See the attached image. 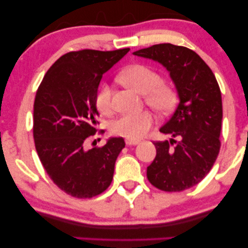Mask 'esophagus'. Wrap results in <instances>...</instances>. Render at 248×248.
Instances as JSON below:
<instances>
[{"label": "esophagus", "instance_id": "esophagus-1", "mask_svg": "<svg viewBox=\"0 0 248 248\" xmlns=\"http://www.w3.org/2000/svg\"><path fill=\"white\" fill-rule=\"evenodd\" d=\"M125 143H126V145H137L140 143V140H132V139H126V140H125Z\"/></svg>", "mask_w": 248, "mask_h": 248}]
</instances>
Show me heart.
Instances as JSON below:
<instances>
[{"label":"heart","instance_id":"heart-1","mask_svg":"<svg viewBox=\"0 0 248 248\" xmlns=\"http://www.w3.org/2000/svg\"><path fill=\"white\" fill-rule=\"evenodd\" d=\"M120 81L138 93H143V99L155 113L165 115L170 113L177 104V91L171 83L160 80L159 74L143 64H133L120 74ZM97 109L103 114L113 110L111 88L101 83L94 97ZM154 116L149 110L138 114H125L114 120L109 125L111 134L137 140L143 137L154 125Z\"/></svg>","mask_w":248,"mask_h":248}]
</instances>
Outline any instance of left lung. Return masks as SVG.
Wrapping results in <instances>:
<instances>
[{"label":"left lung","mask_w":248,"mask_h":248,"mask_svg":"<svg viewBox=\"0 0 248 248\" xmlns=\"http://www.w3.org/2000/svg\"><path fill=\"white\" fill-rule=\"evenodd\" d=\"M133 54L161 63L179 96L174 115L160 128L172 139L154 142L157 155L147 168V177L161 191H184L209 174L219 155L222 121L219 84L208 64L187 47L158 44Z\"/></svg>","instance_id":"obj_1"}]
</instances>
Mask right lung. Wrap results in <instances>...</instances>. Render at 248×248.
Masks as SVG:
<instances>
[{
    "label": "right lung",
    "instance_id": "obj_1",
    "mask_svg": "<svg viewBox=\"0 0 248 248\" xmlns=\"http://www.w3.org/2000/svg\"><path fill=\"white\" fill-rule=\"evenodd\" d=\"M128 50L82 49L64 54L37 89L32 126L37 154L54 184L73 198L99 195L113 181L124 139L113 138L90 150L84 144L97 132L94 97L103 74Z\"/></svg>",
    "mask_w": 248,
    "mask_h": 248
}]
</instances>
